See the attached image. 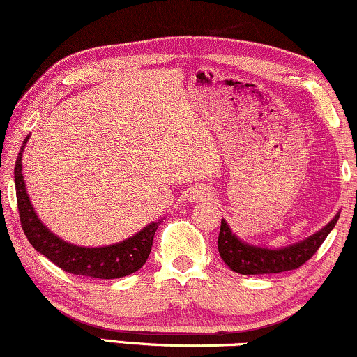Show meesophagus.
I'll use <instances>...</instances> for the list:
<instances>
[{"label": "esophagus", "instance_id": "obj_1", "mask_svg": "<svg viewBox=\"0 0 357 357\" xmlns=\"http://www.w3.org/2000/svg\"><path fill=\"white\" fill-rule=\"evenodd\" d=\"M187 195H188V200H190V202H204V200L212 199L213 192L210 190V188L200 185V187H192L190 190H188Z\"/></svg>", "mask_w": 357, "mask_h": 357}]
</instances>
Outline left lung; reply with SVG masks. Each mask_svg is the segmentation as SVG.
<instances>
[{"label": "left lung", "instance_id": "left-lung-1", "mask_svg": "<svg viewBox=\"0 0 357 357\" xmlns=\"http://www.w3.org/2000/svg\"><path fill=\"white\" fill-rule=\"evenodd\" d=\"M337 218L340 213L319 231L284 248H263V246L245 243L230 230L225 220H222L218 253L225 265L240 275H270V273L296 270L318 252L321 243L326 240L329 231L336 225Z\"/></svg>", "mask_w": 357, "mask_h": 357}]
</instances>
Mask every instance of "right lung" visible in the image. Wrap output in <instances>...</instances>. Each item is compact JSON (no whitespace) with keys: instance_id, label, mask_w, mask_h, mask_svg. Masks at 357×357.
Here are the masks:
<instances>
[{"instance_id":"right-lung-1","label":"right lung","mask_w":357,"mask_h":357,"mask_svg":"<svg viewBox=\"0 0 357 357\" xmlns=\"http://www.w3.org/2000/svg\"><path fill=\"white\" fill-rule=\"evenodd\" d=\"M28 139L29 135L24 139L23 147L16 158L15 185L21 227L33 248L51 259L61 270L73 273V275L89 276V278L114 280L140 270L151 255L153 235L160 225V220L149 223L130 238L107 246L89 248V246H77L61 240L43 225L26 192L21 160H23V151Z\"/></svg>"}]
</instances>
